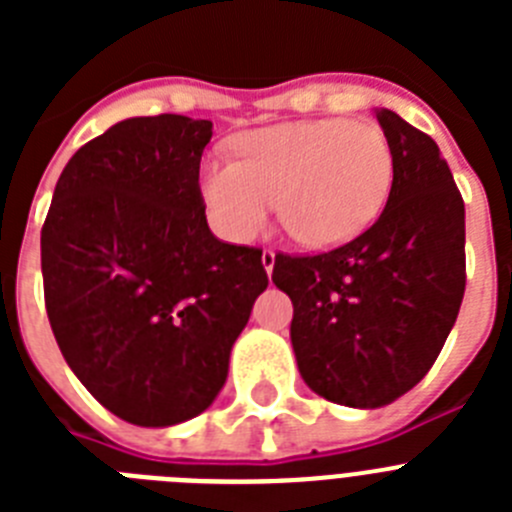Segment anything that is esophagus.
<instances>
[{
  "label": "esophagus",
  "mask_w": 512,
  "mask_h": 512,
  "mask_svg": "<svg viewBox=\"0 0 512 512\" xmlns=\"http://www.w3.org/2000/svg\"><path fill=\"white\" fill-rule=\"evenodd\" d=\"M261 264H264L266 274H271V269H274V251H271V248H264V253H261Z\"/></svg>",
  "instance_id": "1"
}]
</instances>
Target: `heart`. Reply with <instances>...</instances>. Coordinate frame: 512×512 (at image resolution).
<instances>
[{
  "label": "heart",
  "mask_w": 512,
  "mask_h": 512,
  "mask_svg": "<svg viewBox=\"0 0 512 512\" xmlns=\"http://www.w3.org/2000/svg\"><path fill=\"white\" fill-rule=\"evenodd\" d=\"M235 161L202 171V200L230 241H251L279 205L297 243L333 248L351 241L384 207L395 156L374 122L343 117L253 130L235 143Z\"/></svg>",
  "instance_id": "obj_1"
}]
</instances>
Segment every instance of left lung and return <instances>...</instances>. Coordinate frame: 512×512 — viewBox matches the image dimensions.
Wrapping results in <instances>:
<instances>
[{
    "label": "left lung",
    "mask_w": 512,
    "mask_h": 512,
    "mask_svg": "<svg viewBox=\"0 0 512 512\" xmlns=\"http://www.w3.org/2000/svg\"><path fill=\"white\" fill-rule=\"evenodd\" d=\"M395 156L382 215L354 241L274 259L287 292L297 366L312 392L382 408L413 390L441 354L467 284L464 200L436 140L374 110Z\"/></svg>",
    "instance_id": "1"
}]
</instances>
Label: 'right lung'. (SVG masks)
Instances as JSON below:
<instances>
[{
  "mask_svg": "<svg viewBox=\"0 0 512 512\" xmlns=\"http://www.w3.org/2000/svg\"><path fill=\"white\" fill-rule=\"evenodd\" d=\"M210 120L130 117L61 171L40 230L45 310L71 372L117 418L200 415L269 284L261 248L215 238L200 189Z\"/></svg>",
  "mask_w": 512,
  "mask_h": 512,
  "instance_id": "right-lung-1",
  "label": "right lung"
}]
</instances>
